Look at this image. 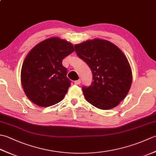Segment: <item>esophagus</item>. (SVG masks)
I'll return each mask as SVG.
<instances>
[{
	"instance_id": "1",
	"label": "esophagus",
	"mask_w": 156,
	"mask_h": 156,
	"mask_svg": "<svg viewBox=\"0 0 156 156\" xmlns=\"http://www.w3.org/2000/svg\"><path fill=\"white\" fill-rule=\"evenodd\" d=\"M81 83V81H80V80H76V81H74V84H76V85H79Z\"/></svg>"
}]
</instances>
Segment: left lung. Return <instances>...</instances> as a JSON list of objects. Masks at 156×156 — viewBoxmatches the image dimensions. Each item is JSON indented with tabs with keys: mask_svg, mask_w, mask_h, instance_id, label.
I'll return each instance as SVG.
<instances>
[{
	"mask_svg": "<svg viewBox=\"0 0 156 156\" xmlns=\"http://www.w3.org/2000/svg\"><path fill=\"white\" fill-rule=\"evenodd\" d=\"M78 56L90 68L93 82L83 87L89 103L102 110L114 108L125 98L132 83V71L125 54L107 40L94 39L74 45Z\"/></svg>",
	"mask_w": 156,
	"mask_h": 156,
	"instance_id": "left-lung-1",
	"label": "left lung"
}]
</instances>
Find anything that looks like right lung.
<instances>
[{
  "label": "right lung",
  "mask_w": 156,
  "mask_h": 156,
  "mask_svg": "<svg viewBox=\"0 0 156 156\" xmlns=\"http://www.w3.org/2000/svg\"><path fill=\"white\" fill-rule=\"evenodd\" d=\"M74 51L70 42L55 37L39 43L28 53L22 65L21 80L29 100L47 107L64 99L71 84L62 59Z\"/></svg>",
  "instance_id": "1"
}]
</instances>
